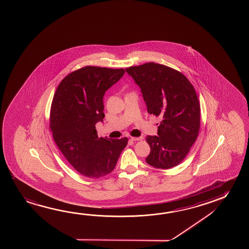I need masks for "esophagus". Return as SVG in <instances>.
<instances>
[{
    "mask_svg": "<svg viewBox=\"0 0 249 249\" xmlns=\"http://www.w3.org/2000/svg\"><path fill=\"white\" fill-rule=\"evenodd\" d=\"M131 140L132 141H134V142H139V141H142V137H130Z\"/></svg>",
    "mask_w": 249,
    "mask_h": 249,
    "instance_id": "obj_1",
    "label": "esophagus"
}]
</instances>
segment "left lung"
Returning a JSON list of instances; mask_svg holds the SVG:
<instances>
[{"mask_svg": "<svg viewBox=\"0 0 249 249\" xmlns=\"http://www.w3.org/2000/svg\"><path fill=\"white\" fill-rule=\"evenodd\" d=\"M142 89L147 112L162 121L158 136L146 138L152 167L168 169L180 163L196 142L200 124V102L188 78L170 67L147 62L126 68Z\"/></svg>", "mask_w": 249, "mask_h": 249, "instance_id": "8db88e82", "label": "left lung"}]
</instances>
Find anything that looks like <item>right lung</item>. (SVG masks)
I'll return each mask as SVG.
<instances>
[{
	"mask_svg": "<svg viewBox=\"0 0 249 249\" xmlns=\"http://www.w3.org/2000/svg\"><path fill=\"white\" fill-rule=\"evenodd\" d=\"M125 73L123 69L86 66L69 73L56 89L50 109L49 129L72 167L91 179L108 175L116 166L127 138H99L103 95Z\"/></svg>",
	"mask_w": 249,
	"mask_h": 249,
	"instance_id": "obj_1",
	"label": "right lung"
}]
</instances>
